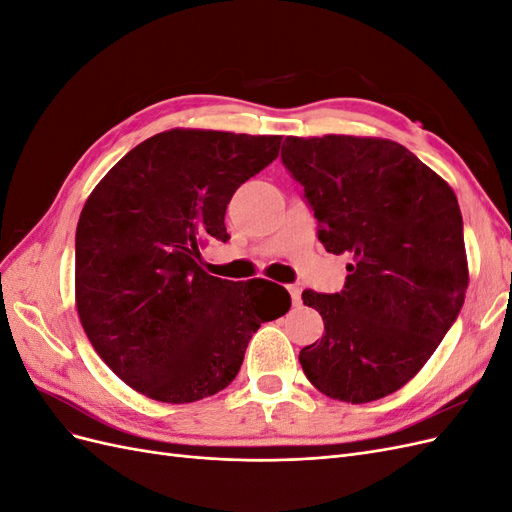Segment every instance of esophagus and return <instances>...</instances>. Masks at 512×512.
<instances>
[{
	"label": "esophagus",
	"mask_w": 512,
	"mask_h": 512,
	"mask_svg": "<svg viewBox=\"0 0 512 512\" xmlns=\"http://www.w3.org/2000/svg\"><path fill=\"white\" fill-rule=\"evenodd\" d=\"M288 292L292 297V305H301V288L299 286H288Z\"/></svg>",
	"instance_id": "esophagus-1"
}]
</instances>
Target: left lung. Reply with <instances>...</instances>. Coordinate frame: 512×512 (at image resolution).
<instances>
[{
  "label": "left lung",
  "mask_w": 512,
  "mask_h": 512,
  "mask_svg": "<svg viewBox=\"0 0 512 512\" xmlns=\"http://www.w3.org/2000/svg\"><path fill=\"white\" fill-rule=\"evenodd\" d=\"M282 162L327 252L352 258L342 292H303L324 320L320 342L299 354L305 376L352 404L391 395L429 361L466 299L457 196L386 138L288 136Z\"/></svg>",
  "instance_id": "1"
}]
</instances>
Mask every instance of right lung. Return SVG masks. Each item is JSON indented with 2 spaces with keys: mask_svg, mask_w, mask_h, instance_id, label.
<instances>
[{
  "mask_svg": "<svg viewBox=\"0 0 512 512\" xmlns=\"http://www.w3.org/2000/svg\"><path fill=\"white\" fill-rule=\"evenodd\" d=\"M282 136L168 130L128 151L96 185L76 226V309L115 374L164 404L235 380L262 322L290 294L198 267L205 237L228 241L232 194L280 153Z\"/></svg>",
  "mask_w": 512,
  "mask_h": 512,
  "instance_id": "right-lung-1",
  "label": "right lung"
}]
</instances>
